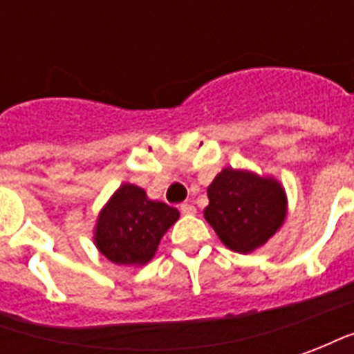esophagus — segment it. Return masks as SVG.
Returning <instances> with one entry per match:
<instances>
[{
	"label": "esophagus",
	"mask_w": 354,
	"mask_h": 354,
	"mask_svg": "<svg viewBox=\"0 0 354 354\" xmlns=\"http://www.w3.org/2000/svg\"><path fill=\"white\" fill-rule=\"evenodd\" d=\"M180 212L185 216H192V214H195V207H193V205H189V203H184V205H180Z\"/></svg>",
	"instance_id": "1"
}]
</instances>
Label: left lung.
Returning <instances> with one entry per match:
<instances>
[{
    "label": "left lung",
    "instance_id": "left-lung-1",
    "mask_svg": "<svg viewBox=\"0 0 354 354\" xmlns=\"http://www.w3.org/2000/svg\"><path fill=\"white\" fill-rule=\"evenodd\" d=\"M207 222L223 245L248 254L266 245L286 216V195L281 184L254 172L223 169L208 185Z\"/></svg>",
    "mask_w": 354,
    "mask_h": 354
}]
</instances>
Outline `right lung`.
I'll return each mask as SVG.
<instances>
[{
  "mask_svg": "<svg viewBox=\"0 0 354 354\" xmlns=\"http://www.w3.org/2000/svg\"><path fill=\"white\" fill-rule=\"evenodd\" d=\"M178 212L161 201H149L138 185L124 184L98 216L96 246L117 266H144L153 258L159 241Z\"/></svg>",
  "mask_w": 354,
  "mask_h": 354,
  "instance_id": "1",
  "label": "right lung"
}]
</instances>
